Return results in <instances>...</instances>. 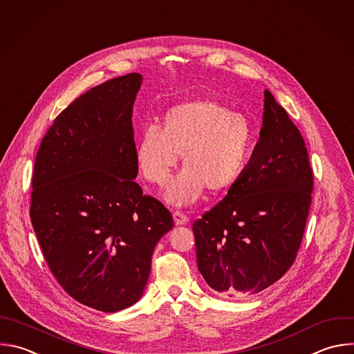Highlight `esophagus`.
<instances>
[{"label": "esophagus", "mask_w": 354, "mask_h": 354, "mask_svg": "<svg viewBox=\"0 0 354 354\" xmlns=\"http://www.w3.org/2000/svg\"><path fill=\"white\" fill-rule=\"evenodd\" d=\"M172 216H174V221H175V225H176V226L186 225V223L189 222V218H187L183 212H180V211H175V212L172 214Z\"/></svg>", "instance_id": "1"}]
</instances>
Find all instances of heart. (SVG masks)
Returning <instances> with one entry per match:
<instances>
[{"mask_svg": "<svg viewBox=\"0 0 354 354\" xmlns=\"http://www.w3.org/2000/svg\"><path fill=\"white\" fill-rule=\"evenodd\" d=\"M256 143L252 121L223 104L201 98L172 106L161 128L147 127L136 140L135 158L154 185L168 182L180 156L183 169L169 182L164 200L172 205L196 203L204 189L219 193L236 182Z\"/></svg>", "mask_w": 354, "mask_h": 354, "instance_id": "heart-1", "label": "heart"}]
</instances>
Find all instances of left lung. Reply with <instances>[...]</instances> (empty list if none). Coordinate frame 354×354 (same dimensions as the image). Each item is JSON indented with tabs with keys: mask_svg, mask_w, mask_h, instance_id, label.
I'll list each match as a JSON object with an SVG mask.
<instances>
[{
	"mask_svg": "<svg viewBox=\"0 0 354 354\" xmlns=\"http://www.w3.org/2000/svg\"><path fill=\"white\" fill-rule=\"evenodd\" d=\"M311 192L304 140L266 90L260 140L246 169L193 223L197 267L208 286L241 299L281 279L300 248Z\"/></svg>",
	"mask_w": 354,
	"mask_h": 354,
	"instance_id": "left-lung-1",
	"label": "left lung"
}]
</instances>
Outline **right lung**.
<instances>
[{
    "mask_svg": "<svg viewBox=\"0 0 354 354\" xmlns=\"http://www.w3.org/2000/svg\"><path fill=\"white\" fill-rule=\"evenodd\" d=\"M143 76L98 84L57 118L37 151L30 218L46 261L79 303L115 313L147 285L171 212L135 182L133 104Z\"/></svg>",
    "mask_w": 354,
    "mask_h": 354,
    "instance_id": "right-lung-1",
    "label": "right lung"
}]
</instances>
